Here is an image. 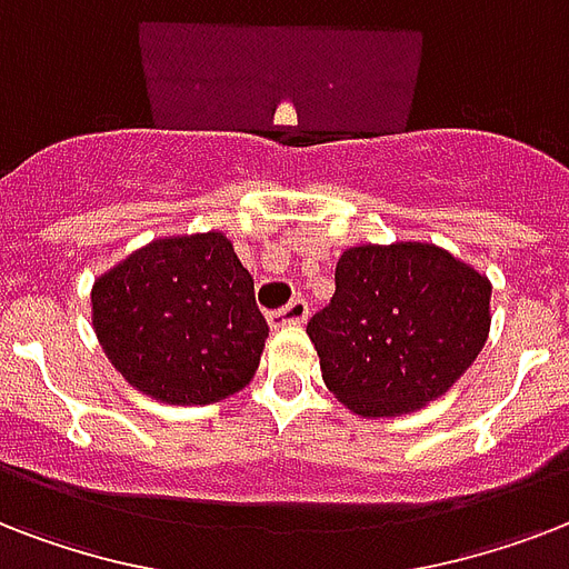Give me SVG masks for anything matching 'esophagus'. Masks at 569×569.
I'll use <instances>...</instances> for the list:
<instances>
[{
	"label": "esophagus",
	"instance_id": "esophagus-1",
	"mask_svg": "<svg viewBox=\"0 0 569 569\" xmlns=\"http://www.w3.org/2000/svg\"><path fill=\"white\" fill-rule=\"evenodd\" d=\"M310 316V303L303 301V298H295L283 307V310L268 312V325L271 328H289V325H303Z\"/></svg>",
	"mask_w": 569,
	"mask_h": 569
}]
</instances>
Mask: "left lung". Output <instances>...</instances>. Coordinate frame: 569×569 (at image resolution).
<instances>
[{
  "label": "left lung",
  "mask_w": 569,
  "mask_h": 569,
  "mask_svg": "<svg viewBox=\"0 0 569 569\" xmlns=\"http://www.w3.org/2000/svg\"><path fill=\"white\" fill-rule=\"evenodd\" d=\"M493 286L425 241L357 244L307 325L328 389L360 416L425 407L467 372L490 333Z\"/></svg>",
  "instance_id": "1"
}]
</instances>
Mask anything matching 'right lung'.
<instances>
[{
    "label": "right lung",
    "instance_id": "add662e5",
    "mask_svg": "<svg viewBox=\"0 0 569 569\" xmlns=\"http://www.w3.org/2000/svg\"><path fill=\"white\" fill-rule=\"evenodd\" d=\"M93 330L144 396L212 405L250 383L268 325L223 232L156 239L93 280Z\"/></svg>",
    "mask_w": 569,
    "mask_h": 569
}]
</instances>
